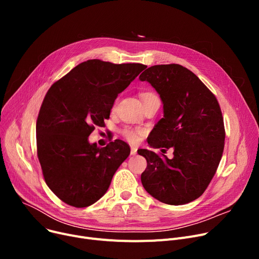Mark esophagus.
I'll list each match as a JSON object with an SVG mask.
<instances>
[{
  "instance_id": "1",
  "label": "esophagus",
  "mask_w": 259,
  "mask_h": 259,
  "mask_svg": "<svg viewBox=\"0 0 259 259\" xmlns=\"http://www.w3.org/2000/svg\"><path fill=\"white\" fill-rule=\"evenodd\" d=\"M138 153V148L137 147H131V155H135Z\"/></svg>"
}]
</instances>
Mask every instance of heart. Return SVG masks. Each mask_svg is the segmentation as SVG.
Returning <instances> with one entry per match:
<instances>
[{
    "label": "heart",
    "instance_id": "b5f03b06",
    "mask_svg": "<svg viewBox=\"0 0 259 259\" xmlns=\"http://www.w3.org/2000/svg\"><path fill=\"white\" fill-rule=\"evenodd\" d=\"M154 93L152 92H142L141 93V99L142 101H145L149 98L154 97ZM142 133V130L140 129H133V128H125L122 130V135L131 143H137L139 141V137L140 134Z\"/></svg>",
    "mask_w": 259,
    "mask_h": 259
}]
</instances>
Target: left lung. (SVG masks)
Wrapping results in <instances>:
<instances>
[{
  "mask_svg": "<svg viewBox=\"0 0 259 259\" xmlns=\"http://www.w3.org/2000/svg\"><path fill=\"white\" fill-rule=\"evenodd\" d=\"M164 104L162 117L148 138L152 148H173V158L141 149L147 160L141 180L157 200L180 206L198 198L212 181L225 146V126L215 95L187 68L155 65L141 75Z\"/></svg>",
  "mask_w": 259,
  "mask_h": 259,
  "instance_id": "obj_1",
  "label": "left lung"
}]
</instances>
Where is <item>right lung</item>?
<instances>
[{
	"label": "right lung",
	"mask_w": 259,
	"mask_h": 259,
	"mask_svg": "<svg viewBox=\"0 0 259 259\" xmlns=\"http://www.w3.org/2000/svg\"><path fill=\"white\" fill-rule=\"evenodd\" d=\"M147 66L88 60L78 64L47 91L36 120V148L45 182L67 205L88 207L111 184L130 154L120 140L100 148L88 137L103 127L118 93Z\"/></svg>",
	"instance_id": "obj_1"
}]
</instances>
